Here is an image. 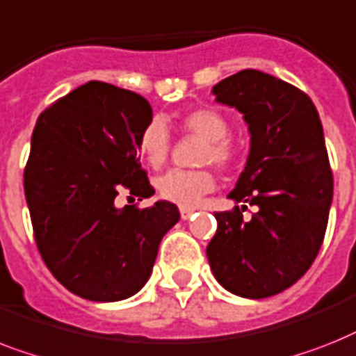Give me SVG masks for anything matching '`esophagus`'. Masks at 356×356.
<instances>
[{
	"mask_svg": "<svg viewBox=\"0 0 356 356\" xmlns=\"http://www.w3.org/2000/svg\"><path fill=\"white\" fill-rule=\"evenodd\" d=\"M193 216V208H186V207H181V218L186 221V219H190Z\"/></svg>",
	"mask_w": 356,
	"mask_h": 356,
	"instance_id": "34e87169",
	"label": "esophagus"
}]
</instances>
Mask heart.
Masks as SVG:
<instances>
[{"label":"heart","instance_id":"b5f03b06","mask_svg":"<svg viewBox=\"0 0 356 356\" xmlns=\"http://www.w3.org/2000/svg\"><path fill=\"white\" fill-rule=\"evenodd\" d=\"M183 128L207 140L201 163H213L223 170L234 166L238 153L227 140L228 122L221 113L207 108L190 111L183 118ZM138 148L149 166H163L170 153V131L166 124L159 118L152 120L140 135ZM155 188L164 201L190 208L195 207L203 195L212 192L216 177L210 170H170L155 181Z\"/></svg>","mask_w":356,"mask_h":356}]
</instances>
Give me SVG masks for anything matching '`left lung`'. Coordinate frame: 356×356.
I'll return each mask as SVG.
<instances>
[{"label": "left lung", "instance_id": "obj_1", "mask_svg": "<svg viewBox=\"0 0 356 356\" xmlns=\"http://www.w3.org/2000/svg\"><path fill=\"white\" fill-rule=\"evenodd\" d=\"M216 102L243 113L250 152L218 212L207 247L213 276L243 298H268L298 282L313 265L333 203V173L318 111L307 95L273 74L245 69L216 83ZM259 207L250 222L241 210Z\"/></svg>", "mask_w": 356, "mask_h": 356}]
</instances>
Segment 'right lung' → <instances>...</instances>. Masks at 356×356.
I'll use <instances>...</instances> for the list:
<instances>
[{
	"label": "right lung",
	"mask_w": 356,
	"mask_h": 356,
	"mask_svg": "<svg viewBox=\"0 0 356 356\" xmlns=\"http://www.w3.org/2000/svg\"><path fill=\"white\" fill-rule=\"evenodd\" d=\"M146 98L88 82L38 117L23 186L34 239L63 287L91 302H118L149 280L164 234L179 221L168 201L118 208L122 190L152 197L138 140L152 122Z\"/></svg>",
	"instance_id": "add662e5"
}]
</instances>
